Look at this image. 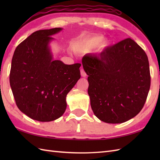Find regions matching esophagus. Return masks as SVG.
<instances>
[{"label": "esophagus", "mask_w": 160, "mask_h": 160, "mask_svg": "<svg viewBox=\"0 0 160 160\" xmlns=\"http://www.w3.org/2000/svg\"><path fill=\"white\" fill-rule=\"evenodd\" d=\"M80 73H81V76H82V77H83V78L87 76V74H86L85 72H84V71L82 67H81V69H80Z\"/></svg>", "instance_id": "esophagus-1"}]
</instances>
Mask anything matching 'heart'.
<instances>
[{"label": "heart", "instance_id": "obj_1", "mask_svg": "<svg viewBox=\"0 0 160 160\" xmlns=\"http://www.w3.org/2000/svg\"><path fill=\"white\" fill-rule=\"evenodd\" d=\"M109 45V40L104 38L102 35L98 34L79 40L74 44L73 49L78 53H87L91 52L98 47L100 51H103Z\"/></svg>", "mask_w": 160, "mask_h": 160}]
</instances>
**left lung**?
Returning a JSON list of instances; mask_svg holds the SVG:
<instances>
[{
	"label": "left lung",
	"instance_id": "left-lung-1",
	"mask_svg": "<svg viewBox=\"0 0 160 160\" xmlns=\"http://www.w3.org/2000/svg\"><path fill=\"white\" fill-rule=\"evenodd\" d=\"M94 115L109 124L127 122L140 113L151 86L148 57L131 38L82 59Z\"/></svg>",
	"mask_w": 160,
	"mask_h": 160
}]
</instances>
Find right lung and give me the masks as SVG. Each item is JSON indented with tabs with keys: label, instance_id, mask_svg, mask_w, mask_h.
<instances>
[{
	"label": "right lung",
	"instance_id": "obj_1",
	"mask_svg": "<svg viewBox=\"0 0 160 160\" xmlns=\"http://www.w3.org/2000/svg\"><path fill=\"white\" fill-rule=\"evenodd\" d=\"M62 30L33 32L19 44L12 58L9 82L17 107L39 122L62 116L67 108V95L81 76V64H65L53 59L52 36Z\"/></svg>",
	"mask_w": 160,
	"mask_h": 160
}]
</instances>
